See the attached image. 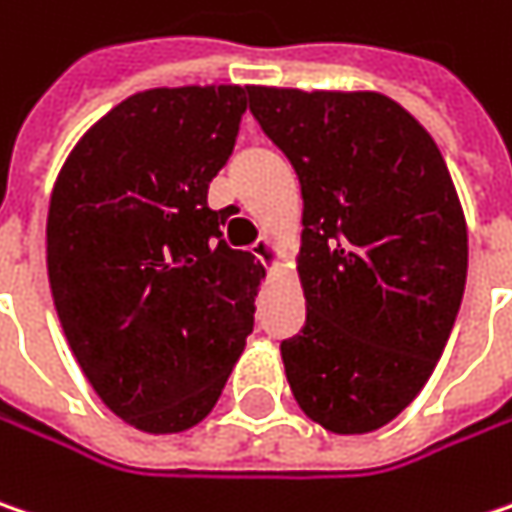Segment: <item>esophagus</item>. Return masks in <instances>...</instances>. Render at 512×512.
<instances>
[{
  "label": "esophagus",
  "instance_id": "34e87169",
  "mask_svg": "<svg viewBox=\"0 0 512 512\" xmlns=\"http://www.w3.org/2000/svg\"><path fill=\"white\" fill-rule=\"evenodd\" d=\"M252 252H255V257L263 263V266H275V263H278V257H281V252H278V243H275L272 237H260L255 246H252Z\"/></svg>",
  "mask_w": 512,
  "mask_h": 512
}]
</instances>
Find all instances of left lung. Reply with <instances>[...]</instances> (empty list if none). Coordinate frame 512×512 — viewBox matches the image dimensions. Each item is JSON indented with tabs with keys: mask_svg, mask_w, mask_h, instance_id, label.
Here are the masks:
<instances>
[{
	"mask_svg": "<svg viewBox=\"0 0 512 512\" xmlns=\"http://www.w3.org/2000/svg\"><path fill=\"white\" fill-rule=\"evenodd\" d=\"M304 196L307 321L281 342L301 411L336 435L391 423L420 394L461 310L466 220L435 138L379 92L249 86Z\"/></svg>",
	"mask_w": 512,
	"mask_h": 512,
	"instance_id": "obj_1",
	"label": "left lung"
}]
</instances>
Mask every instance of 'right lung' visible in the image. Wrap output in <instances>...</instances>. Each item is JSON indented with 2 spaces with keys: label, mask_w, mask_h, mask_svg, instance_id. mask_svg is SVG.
Returning <instances> with one entry per match:
<instances>
[{
  "label": "right lung",
  "mask_w": 512,
  "mask_h": 512,
  "mask_svg": "<svg viewBox=\"0 0 512 512\" xmlns=\"http://www.w3.org/2000/svg\"><path fill=\"white\" fill-rule=\"evenodd\" d=\"M249 86L147 89L109 109L60 170L46 226L51 298L95 394L150 435L217 406L255 327L263 266L228 249L208 185Z\"/></svg>",
  "instance_id": "1"
}]
</instances>
